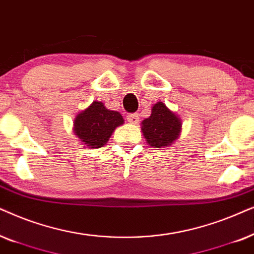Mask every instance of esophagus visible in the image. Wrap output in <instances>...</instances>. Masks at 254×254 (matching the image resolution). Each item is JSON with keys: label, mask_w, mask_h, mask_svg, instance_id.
I'll return each instance as SVG.
<instances>
[{"label": "esophagus", "mask_w": 254, "mask_h": 254, "mask_svg": "<svg viewBox=\"0 0 254 254\" xmlns=\"http://www.w3.org/2000/svg\"><path fill=\"white\" fill-rule=\"evenodd\" d=\"M127 120L131 124H137L139 122V116H138V114H130L127 115Z\"/></svg>", "instance_id": "1"}]
</instances>
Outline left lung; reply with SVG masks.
Segmentation results:
<instances>
[{"label": "left lung", "instance_id": "1", "mask_svg": "<svg viewBox=\"0 0 254 254\" xmlns=\"http://www.w3.org/2000/svg\"><path fill=\"white\" fill-rule=\"evenodd\" d=\"M182 121L166 104H153L151 116L141 122V132L152 147H170L181 134Z\"/></svg>", "mask_w": 254, "mask_h": 254}]
</instances>
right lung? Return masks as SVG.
I'll use <instances>...</instances> for the list:
<instances>
[{
  "label": "right lung",
  "instance_id": "add662e5",
  "mask_svg": "<svg viewBox=\"0 0 254 254\" xmlns=\"http://www.w3.org/2000/svg\"><path fill=\"white\" fill-rule=\"evenodd\" d=\"M123 124L124 118L118 111L107 109L102 102L94 101L74 118L73 132L86 147L99 148L104 146L115 129Z\"/></svg>",
  "mask_w": 254,
  "mask_h": 254
}]
</instances>
